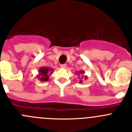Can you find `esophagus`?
Listing matches in <instances>:
<instances>
[{"label":"esophagus","instance_id":"34e87169","mask_svg":"<svg viewBox=\"0 0 132 132\" xmlns=\"http://www.w3.org/2000/svg\"><path fill=\"white\" fill-rule=\"evenodd\" d=\"M60 67H61V68L65 69V67H66V65H65V64H61V65H60Z\"/></svg>","mask_w":132,"mask_h":132}]
</instances>
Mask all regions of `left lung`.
Masks as SVG:
<instances>
[{"label":"left lung","mask_w":132,"mask_h":132,"mask_svg":"<svg viewBox=\"0 0 132 132\" xmlns=\"http://www.w3.org/2000/svg\"><path fill=\"white\" fill-rule=\"evenodd\" d=\"M85 73V72L83 71H77L76 72V75H77L78 77V79H79V83H82L83 82L82 80H86L88 79V76L86 75H84V74Z\"/></svg>","instance_id":"obj_1"}]
</instances>
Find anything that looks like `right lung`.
<instances>
[{"label": "right lung", "mask_w": 132, "mask_h": 132, "mask_svg": "<svg viewBox=\"0 0 132 132\" xmlns=\"http://www.w3.org/2000/svg\"><path fill=\"white\" fill-rule=\"evenodd\" d=\"M54 69L47 67H41L38 69V74L37 78L41 82H47L49 80L50 76L53 73Z\"/></svg>", "instance_id": "obj_1"}]
</instances>
